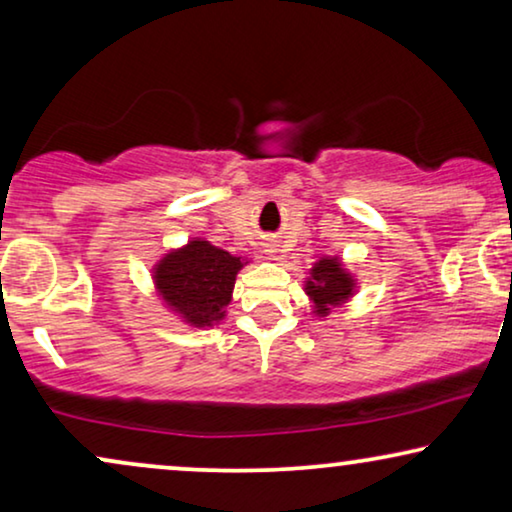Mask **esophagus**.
Listing matches in <instances>:
<instances>
[{
    "instance_id": "34e87169",
    "label": "esophagus",
    "mask_w": 512,
    "mask_h": 512,
    "mask_svg": "<svg viewBox=\"0 0 512 512\" xmlns=\"http://www.w3.org/2000/svg\"><path fill=\"white\" fill-rule=\"evenodd\" d=\"M268 254H270L272 258H277V244H270V247H268Z\"/></svg>"
}]
</instances>
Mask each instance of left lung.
I'll return each mask as SVG.
<instances>
[{
    "label": "left lung",
    "mask_w": 512,
    "mask_h": 512,
    "mask_svg": "<svg viewBox=\"0 0 512 512\" xmlns=\"http://www.w3.org/2000/svg\"><path fill=\"white\" fill-rule=\"evenodd\" d=\"M356 279L338 256H324L312 265L310 277L305 279V293L310 296L312 312L317 317H328L333 307H340L354 296Z\"/></svg>",
    "instance_id": "1"
}]
</instances>
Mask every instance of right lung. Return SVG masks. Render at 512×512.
Returning <instances> with one entry per match:
<instances>
[{"mask_svg":"<svg viewBox=\"0 0 512 512\" xmlns=\"http://www.w3.org/2000/svg\"><path fill=\"white\" fill-rule=\"evenodd\" d=\"M247 263V258L193 237L153 265V284L163 303L188 326H214L226 319L235 277Z\"/></svg>","mask_w":512,"mask_h":512,"instance_id":"obj_1","label":"right lung"}]
</instances>
